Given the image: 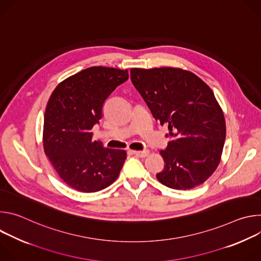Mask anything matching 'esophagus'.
<instances>
[{"label":"esophagus","mask_w":261,"mask_h":261,"mask_svg":"<svg viewBox=\"0 0 261 261\" xmlns=\"http://www.w3.org/2000/svg\"><path fill=\"white\" fill-rule=\"evenodd\" d=\"M133 154L136 157H140V158H144L148 155V151L147 150H143V151H133Z\"/></svg>","instance_id":"34e87169"}]
</instances>
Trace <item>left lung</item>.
I'll list each match as a JSON object with an SVG mask.
<instances>
[{"label":"left lung","instance_id":"1","mask_svg":"<svg viewBox=\"0 0 261 261\" xmlns=\"http://www.w3.org/2000/svg\"><path fill=\"white\" fill-rule=\"evenodd\" d=\"M131 81L153 117L168 125L170 140L157 179L175 190L192 189L218 167L224 146V114L211 88L179 68H132ZM167 135V136H168Z\"/></svg>","mask_w":261,"mask_h":261}]
</instances>
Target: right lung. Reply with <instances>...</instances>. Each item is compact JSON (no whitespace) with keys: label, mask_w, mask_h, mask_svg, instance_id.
Returning <instances> with one entry per match:
<instances>
[{"label":"right lung","mask_w":261,"mask_h":261,"mask_svg":"<svg viewBox=\"0 0 261 261\" xmlns=\"http://www.w3.org/2000/svg\"><path fill=\"white\" fill-rule=\"evenodd\" d=\"M129 77L128 70L95 66L66 79L53 92L45 109L43 147L60 177L71 188L93 193L119 176L127 158L123 150L93 141L107 97Z\"/></svg>","instance_id":"obj_1"}]
</instances>
